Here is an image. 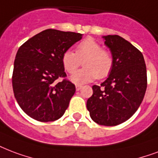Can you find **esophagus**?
Instances as JSON below:
<instances>
[{"mask_svg":"<svg viewBox=\"0 0 158 158\" xmlns=\"http://www.w3.org/2000/svg\"><path fill=\"white\" fill-rule=\"evenodd\" d=\"M75 88H76V90H77V91H79V90L81 89L82 85H79V84H77V85H75Z\"/></svg>","mask_w":158,"mask_h":158,"instance_id":"1","label":"esophagus"}]
</instances>
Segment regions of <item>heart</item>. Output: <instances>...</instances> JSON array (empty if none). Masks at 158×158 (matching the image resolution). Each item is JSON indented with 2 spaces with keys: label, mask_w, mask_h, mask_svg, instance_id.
<instances>
[{
  "label": "heart",
  "mask_w": 158,
  "mask_h": 158,
  "mask_svg": "<svg viewBox=\"0 0 158 158\" xmlns=\"http://www.w3.org/2000/svg\"><path fill=\"white\" fill-rule=\"evenodd\" d=\"M81 60H84L85 68L71 75L70 80L74 84H84L97 78H105L114 65L111 53L103 50L102 44L93 38H87L80 42L76 47V53L68 50L62 55V63L69 73H73L78 68Z\"/></svg>",
  "instance_id": "obj_1"
}]
</instances>
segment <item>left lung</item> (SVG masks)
I'll list each match as a JSON object with an SVG mask.
<instances>
[{"instance_id":"1","label":"left lung","mask_w":158,"mask_h":158,"mask_svg":"<svg viewBox=\"0 0 158 158\" xmlns=\"http://www.w3.org/2000/svg\"><path fill=\"white\" fill-rule=\"evenodd\" d=\"M114 65L108 79L94 85L87 101L91 118L103 126L121 124L135 114L147 89V69L143 54L121 36H103Z\"/></svg>"}]
</instances>
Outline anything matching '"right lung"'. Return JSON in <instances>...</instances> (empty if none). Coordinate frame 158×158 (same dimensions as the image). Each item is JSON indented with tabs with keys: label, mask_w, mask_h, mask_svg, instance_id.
I'll list each match as a JSON object with an SVG mask.
<instances>
[{
	"label": "right lung",
	"mask_w": 158,
	"mask_h": 158,
	"mask_svg": "<svg viewBox=\"0 0 158 158\" xmlns=\"http://www.w3.org/2000/svg\"><path fill=\"white\" fill-rule=\"evenodd\" d=\"M82 34L48 29L19 48L14 62L12 86L23 111L40 122L63 116L75 86L65 78L62 55L82 39Z\"/></svg>",
	"instance_id": "1"
}]
</instances>
